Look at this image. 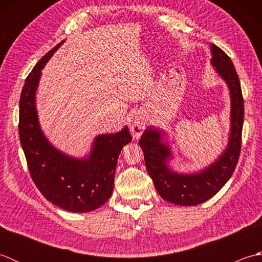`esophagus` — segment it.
I'll list each match as a JSON object with an SVG mask.
<instances>
[{"mask_svg":"<svg viewBox=\"0 0 262 262\" xmlns=\"http://www.w3.org/2000/svg\"><path fill=\"white\" fill-rule=\"evenodd\" d=\"M144 129H145V122L141 119H135L134 121L132 122V126H130V130L136 138H140L141 135L143 134Z\"/></svg>","mask_w":262,"mask_h":262,"instance_id":"esophagus-1","label":"esophagus"}]
</instances>
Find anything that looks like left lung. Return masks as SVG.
Listing matches in <instances>:
<instances>
[{"label": "left lung", "mask_w": 262, "mask_h": 262, "mask_svg": "<svg viewBox=\"0 0 262 262\" xmlns=\"http://www.w3.org/2000/svg\"><path fill=\"white\" fill-rule=\"evenodd\" d=\"M210 51L211 65L226 82L231 94V133L223 154L198 173L181 174L171 171L168 166L171 151L169 145L162 142L163 130L148 127L140 140L146 169L155 189L166 202L176 205L194 206L213 197L229 181L240 157L244 113L240 80L231 58L220 47L211 43Z\"/></svg>", "instance_id": "1"}]
</instances>
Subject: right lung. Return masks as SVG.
Here are the masks:
<instances>
[{
  "label": "right lung",
  "instance_id": "obj_1",
  "mask_svg": "<svg viewBox=\"0 0 262 262\" xmlns=\"http://www.w3.org/2000/svg\"><path fill=\"white\" fill-rule=\"evenodd\" d=\"M63 42L39 60L27 77L19 104V136L30 176L42 196L72 213H86L110 198L117 160L132 135L125 127L116 134L97 136L85 159L71 158L48 142L39 126L35 96L41 70Z\"/></svg>",
  "mask_w": 262,
  "mask_h": 262
}]
</instances>
